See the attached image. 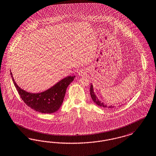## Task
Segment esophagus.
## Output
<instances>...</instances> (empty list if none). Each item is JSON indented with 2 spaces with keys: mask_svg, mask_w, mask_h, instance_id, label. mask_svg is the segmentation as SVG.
Masks as SVG:
<instances>
[{
  "mask_svg": "<svg viewBox=\"0 0 156 156\" xmlns=\"http://www.w3.org/2000/svg\"><path fill=\"white\" fill-rule=\"evenodd\" d=\"M86 74H87V72L85 70H81V71L79 73V75H81V76L85 75Z\"/></svg>",
  "mask_w": 156,
  "mask_h": 156,
  "instance_id": "34e87169",
  "label": "esophagus"
}]
</instances>
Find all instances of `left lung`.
<instances>
[{"instance_id":"1","label":"left lung","mask_w":156,"mask_h":156,"mask_svg":"<svg viewBox=\"0 0 156 156\" xmlns=\"http://www.w3.org/2000/svg\"><path fill=\"white\" fill-rule=\"evenodd\" d=\"M90 94L91 96V98L92 99V100H94V102L98 106L100 107H103L105 108H112L114 107V106H107L106 104H105L103 102H101L100 100H99V99L98 98V97L96 96V94L94 92V86L92 83H90Z\"/></svg>"}]
</instances>
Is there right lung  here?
I'll use <instances>...</instances> for the list:
<instances>
[{"instance_id":"add662e5","label":"right lung","mask_w":156,"mask_h":156,"mask_svg":"<svg viewBox=\"0 0 156 156\" xmlns=\"http://www.w3.org/2000/svg\"><path fill=\"white\" fill-rule=\"evenodd\" d=\"M13 83L19 94L25 104L37 112L51 114L57 111L62 106L67 88L75 78L69 75L58 82L48 90L37 94L27 92L17 85L10 71Z\"/></svg>"}]
</instances>
